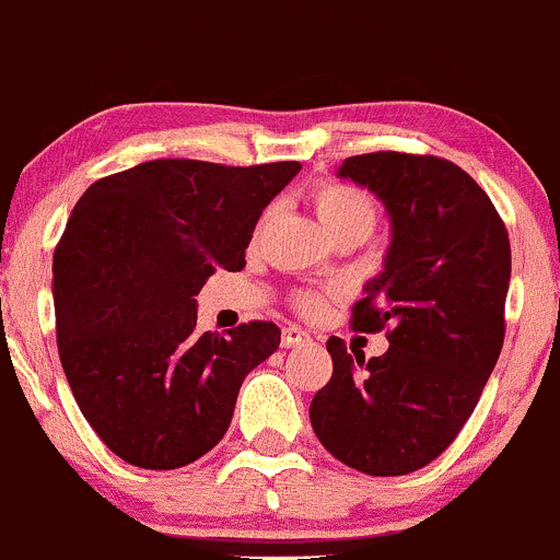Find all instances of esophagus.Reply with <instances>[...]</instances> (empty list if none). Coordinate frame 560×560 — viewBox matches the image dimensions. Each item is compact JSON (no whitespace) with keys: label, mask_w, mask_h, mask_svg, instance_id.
I'll use <instances>...</instances> for the list:
<instances>
[{"label":"esophagus","mask_w":560,"mask_h":560,"mask_svg":"<svg viewBox=\"0 0 560 560\" xmlns=\"http://www.w3.org/2000/svg\"><path fill=\"white\" fill-rule=\"evenodd\" d=\"M308 340H311V335L295 325L284 327V332H281V346H284V349H295V346L308 343Z\"/></svg>","instance_id":"esophagus-1"}]
</instances>
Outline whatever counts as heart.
I'll list each match as a JSON object with an SVG mask.
<instances>
[{
    "instance_id": "b5f03b06",
    "label": "heart",
    "mask_w": 560,
    "mask_h": 560,
    "mask_svg": "<svg viewBox=\"0 0 560 560\" xmlns=\"http://www.w3.org/2000/svg\"><path fill=\"white\" fill-rule=\"evenodd\" d=\"M311 201H314L316 217L325 225V231L332 235L340 233H364L370 235L375 225V206L368 198V192H362L359 187L343 185V182H325V185L316 187L311 192ZM319 292H303L298 298L300 311L305 314H314L322 308Z\"/></svg>"
}]
</instances>
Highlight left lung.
Masks as SVG:
<instances>
[{
	"label": "left lung",
	"instance_id": "8db88e82",
	"mask_svg": "<svg viewBox=\"0 0 560 560\" xmlns=\"http://www.w3.org/2000/svg\"><path fill=\"white\" fill-rule=\"evenodd\" d=\"M338 176L386 206L384 270L364 284L351 327L388 329V351L364 362L327 340L332 378L311 402V427L338 462L392 478L427 467L462 432L504 343L510 238L486 190L456 163L370 152Z\"/></svg>",
	"mask_w": 560,
	"mask_h": 560
}]
</instances>
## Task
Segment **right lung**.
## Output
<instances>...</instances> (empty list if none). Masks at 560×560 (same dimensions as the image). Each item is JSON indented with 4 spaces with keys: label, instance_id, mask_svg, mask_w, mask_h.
Instances as JSON below:
<instances>
[{
    "label": "right lung",
    "instance_id": "1",
    "mask_svg": "<svg viewBox=\"0 0 560 560\" xmlns=\"http://www.w3.org/2000/svg\"><path fill=\"white\" fill-rule=\"evenodd\" d=\"M300 163L147 161L93 182L52 255L61 368L104 445L176 469L225 438L246 375L281 343L273 322L196 332V295L241 270L262 209Z\"/></svg>",
    "mask_w": 560,
    "mask_h": 560
}]
</instances>
